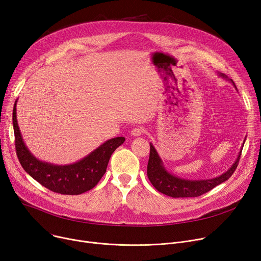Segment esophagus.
Here are the masks:
<instances>
[{
	"label": "esophagus",
	"mask_w": 261,
	"mask_h": 261,
	"mask_svg": "<svg viewBox=\"0 0 261 261\" xmlns=\"http://www.w3.org/2000/svg\"><path fill=\"white\" fill-rule=\"evenodd\" d=\"M144 132H145V128H143V127H141V126H138V127H135V128L132 129L131 135H133V136H140V135H142Z\"/></svg>",
	"instance_id": "obj_1"
}]
</instances>
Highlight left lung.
<instances>
[{
	"label": "left lung",
	"instance_id": "obj_1",
	"mask_svg": "<svg viewBox=\"0 0 261 261\" xmlns=\"http://www.w3.org/2000/svg\"><path fill=\"white\" fill-rule=\"evenodd\" d=\"M221 76H224L221 74ZM241 152L232 164V166L224 172L222 175L215 177L211 180H200V181H189L180 179L170 173H168L164 168L162 161L155 151L154 147L150 144V154L147 165V175L149 181L158 189L160 193L172 197V198H194L199 197L207 191L212 190L217 185L221 184L228 180L230 175L235 172Z\"/></svg>",
	"mask_w": 261,
	"mask_h": 261
}]
</instances>
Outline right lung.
Returning a JSON list of instances; mask_svg holds the SVG:
<instances>
[{
    "instance_id": "add662e5",
    "label": "right lung",
    "mask_w": 261,
    "mask_h": 261,
    "mask_svg": "<svg viewBox=\"0 0 261 261\" xmlns=\"http://www.w3.org/2000/svg\"><path fill=\"white\" fill-rule=\"evenodd\" d=\"M16 103L12 112L16 152L23 169L47 189L61 195H80L97 185L107 170L110 158L125 138L109 140L85 159L67 166H56L37 160L26 148L17 121Z\"/></svg>"
}]
</instances>
